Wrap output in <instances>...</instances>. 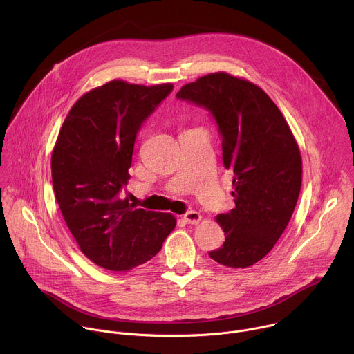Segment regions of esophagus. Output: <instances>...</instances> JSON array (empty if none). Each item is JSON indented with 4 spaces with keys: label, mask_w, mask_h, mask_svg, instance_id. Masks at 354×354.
I'll return each mask as SVG.
<instances>
[{
    "label": "esophagus",
    "mask_w": 354,
    "mask_h": 354,
    "mask_svg": "<svg viewBox=\"0 0 354 354\" xmlns=\"http://www.w3.org/2000/svg\"><path fill=\"white\" fill-rule=\"evenodd\" d=\"M182 220H183L186 224H197V223L201 220V214L197 213V212H187L186 214H183Z\"/></svg>",
    "instance_id": "obj_1"
}]
</instances>
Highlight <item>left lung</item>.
<instances>
[{
    "instance_id": "8db88e82",
    "label": "left lung",
    "mask_w": 354,
    "mask_h": 354,
    "mask_svg": "<svg viewBox=\"0 0 354 354\" xmlns=\"http://www.w3.org/2000/svg\"><path fill=\"white\" fill-rule=\"evenodd\" d=\"M176 96L212 112L224 167L234 175L235 209L216 217L225 241L209 255L234 269L255 265L284 232L298 200L302 161L291 129L262 88L224 71L183 85Z\"/></svg>"
}]
</instances>
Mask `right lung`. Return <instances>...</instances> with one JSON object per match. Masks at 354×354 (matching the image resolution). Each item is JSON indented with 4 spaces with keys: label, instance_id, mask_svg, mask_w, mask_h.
<instances>
[{
    "label": "right lung",
    "instance_id": "obj_1",
    "mask_svg": "<svg viewBox=\"0 0 354 354\" xmlns=\"http://www.w3.org/2000/svg\"><path fill=\"white\" fill-rule=\"evenodd\" d=\"M113 80L84 93L70 109L52 154L63 218L82 254L112 272L153 259L176 225L171 213L137 209L120 197L141 123L171 93Z\"/></svg>",
    "mask_w": 354,
    "mask_h": 354
}]
</instances>
